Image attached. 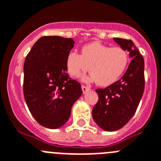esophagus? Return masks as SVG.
I'll use <instances>...</instances> for the list:
<instances>
[{"label":"esophagus","mask_w":161,"mask_h":161,"mask_svg":"<svg viewBox=\"0 0 161 161\" xmlns=\"http://www.w3.org/2000/svg\"><path fill=\"white\" fill-rule=\"evenodd\" d=\"M82 92H83V94H85L86 92H87V91H89L90 87L89 86H82Z\"/></svg>","instance_id":"esophagus-1"}]
</instances>
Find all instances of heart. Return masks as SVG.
Masks as SVG:
<instances>
[{"label": "heart", "mask_w": 161, "mask_h": 161, "mask_svg": "<svg viewBox=\"0 0 161 161\" xmlns=\"http://www.w3.org/2000/svg\"><path fill=\"white\" fill-rule=\"evenodd\" d=\"M128 64V54L124 49L111 47L98 42L84 46L81 54L71 51L67 54L66 67L68 74L79 78L88 70L87 81H97L100 86H109L119 79Z\"/></svg>", "instance_id": "1"}]
</instances>
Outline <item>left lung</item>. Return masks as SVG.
<instances>
[{"label":"left lung","instance_id":"8db88e82","mask_svg":"<svg viewBox=\"0 0 161 161\" xmlns=\"http://www.w3.org/2000/svg\"><path fill=\"white\" fill-rule=\"evenodd\" d=\"M120 47L129 52L131 61L119 80L104 89H97L98 101L92 110L97 125L108 131H117L128 123L136 111L144 91V60L131 40L115 37Z\"/></svg>","mask_w":161,"mask_h":161}]
</instances>
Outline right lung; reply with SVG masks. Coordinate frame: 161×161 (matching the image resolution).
Segmentation results:
<instances>
[{"label":"right lung","mask_w":161,"mask_h":161,"mask_svg":"<svg viewBox=\"0 0 161 161\" xmlns=\"http://www.w3.org/2000/svg\"><path fill=\"white\" fill-rule=\"evenodd\" d=\"M74 44L72 38L44 36L25 60V100L36 121L50 129L67 122L72 106L82 94L80 83L66 73V59Z\"/></svg>","instance_id":"1"}]
</instances>
